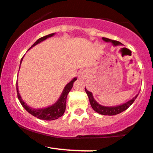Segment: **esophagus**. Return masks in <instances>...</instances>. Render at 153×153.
I'll return each mask as SVG.
<instances>
[{
    "label": "esophagus",
    "mask_w": 153,
    "mask_h": 153,
    "mask_svg": "<svg viewBox=\"0 0 153 153\" xmlns=\"http://www.w3.org/2000/svg\"><path fill=\"white\" fill-rule=\"evenodd\" d=\"M86 75H87V74H86L85 71H80V73H79V77L82 78H85Z\"/></svg>",
    "instance_id": "esophagus-1"
}]
</instances>
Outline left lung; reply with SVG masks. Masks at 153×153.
<instances>
[{"label":"left lung","mask_w":153,"mask_h":153,"mask_svg":"<svg viewBox=\"0 0 153 153\" xmlns=\"http://www.w3.org/2000/svg\"><path fill=\"white\" fill-rule=\"evenodd\" d=\"M102 39H103V41H105V42H111L114 46H118V45H123L121 42H118V41H114V40L109 39V38H102ZM85 89L88 97V99H89L91 108L94 109V111H95L96 112H98V113L103 115H117V114H119L121 113V112H123V111H124L125 110L127 109V108L133 103L134 101L135 100V99H136L138 96V95H136L134 97L133 99L129 100L128 102H126L124 104L120 105L110 106V107H108V106H103L99 105V103L95 100V99H94V97H93L92 95V93L90 92L89 91H88L86 88H85Z\"/></svg>","instance_id":"left-lung-1"}]
</instances>
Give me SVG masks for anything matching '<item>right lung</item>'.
<instances>
[{"label": "right lung", "instance_id": "1", "mask_svg": "<svg viewBox=\"0 0 153 153\" xmlns=\"http://www.w3.org/2000/svg\"><path fill=\"white\" fill-rule=\"evenodd\" d=\"M54 34V33L53 34H48L46 36H44L42 38H39L38 40H37L36 42L34 44V45L30 48H31L32 47L35 46L36 45L39 44L40 42H43L45 41V39H47V38H50V37H52L53 35ZM29 48V49H30ZM22 59L23 58H21V63L22 62ZM21 66V65H20ZM77 80V78H73L71 82H69L68 84L66 85V86L64 88L63 91H62V95H61L60 98L57 101L54 105L51 106H48L47 108H40V109H34V108H30L27 105L25 102H23L22 99H21V95L19 94V91H18V83H17V92H18V98L19 99L20 102H21V104L22 105L24 108L26 109V111H28L30 115H34V117H37L38 119H42V120H54V119H57L58 118H60L61 116L63 115V114L65 113V111L66 108V99H67V96L68 94L69 93V91H71V88H72L73 84H74V82Z\"/></svg>", "mask_w": 153, "mask_h": 153}]
</instances>
